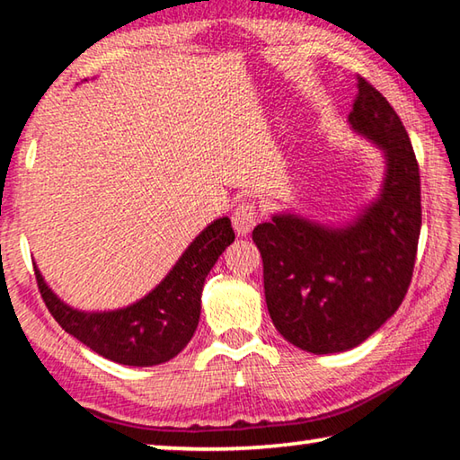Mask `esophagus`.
Listing matches in <instances>:
<instances>
[{
	"label": "esophagus",
	"instance_id": "esophagus-1",
	"mask_svg": "<svg viewBox=\"0 0 460 460\" xmlns=\"http://www.w3.org/2000/svg\"><path fill=\"white\" fill-rule=\"evenodd\" d=\"M258 207H255V202H241L237 205L235 211H233V229L237 231V235H247L249 231L255 227V223H258Z\"/></svg>",
	"mask_w": 460,
	"mask_h": 460
}]
</instances>
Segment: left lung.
<instances>
[{
	"instance_id": "8db88e82",
	"label": "left lung",
	"mask_w": 460,
	"mask_h": 460,
	"mask_svg": "<svg viewBox=\"0 0 460 460\" xmlns=\"http://www.w3.org/2000/svg\"><path fill=\"white\" fill-rule=\"evenodd\" d=\"M357 87L349 126L384 154L377 197L342 225L276 213L253 229L271 323L288 342L314 355L361 345L400 308L422 225L408 131L376 87L361 76Z\"/></svg>"
}]
</instances>
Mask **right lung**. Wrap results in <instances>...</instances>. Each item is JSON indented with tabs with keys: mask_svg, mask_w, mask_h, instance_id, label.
Instances as JSON below:
<instances>
[{
	"mask_svg": "<svg viewBox=\"0 0 460 460\" xmlns=\"http://www.w3.org/2000/svg\"><path fill=\"white\" fill-rule=\"evenodd\" d=\"M233 241L229 217L215 219L192 239L152 292L126 308L105 313H84L65 305L44 282L38 266L34 271L46 306L68 334L109 361L152 367L189 345L199 326L205 278Z\"/></svg>",
	"mask_w": 460,
	"mask_h": 460,
	"instance_id": "right-lung-1",
	"label": "right lung"
}]
</instances>
